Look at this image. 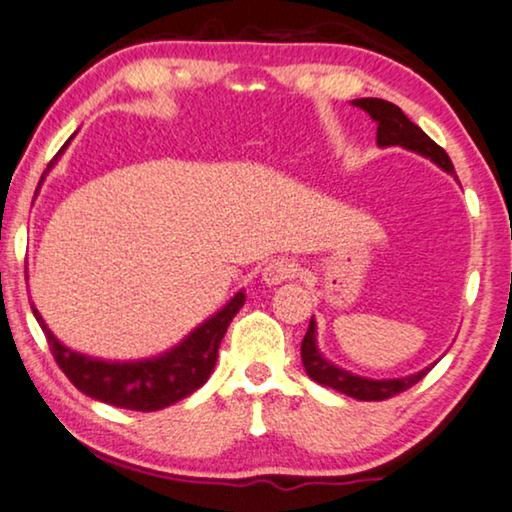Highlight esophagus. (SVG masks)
<instances>
[{
  "mask_svg": "<svg viewBox=\"0 0 512 512\" xmlns=\"http://www.w3.org/2000/svg\"><path fill=\"white\" fill-rule=\"evenodd\" d=\"M298 272V263L291 261V258H275L263 268V282L268 286H277L286 282V279H293Z\"/></svg>",
  "mask_w": 512,
  "mask_h": 512,
  "instance_id": "esophagus-1",
  "label": "esophagus"
}]
</instances>
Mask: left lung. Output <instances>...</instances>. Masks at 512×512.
<instances>
[{
  "mask_svg": "<svg viewBox=\"0 0 512 512\" xmlns=\"http://www.w3.org/2000/svg\"><path fill=\"white\" fill-rule=\"evenodd\" d=\"M352 104L361 107L377 123V144L405 146V149L417 151L422 153V156L431 158L433 163L443 167L445 172L454 174V165L443 146L433 142V139L426 135L419 125L412 123L410 118L396 107V104L380 100V97H361V100H354ZM314 333L317 331H314V319H312L310 328H307L303 338V345H300V359H303L307 375H310L314 382L340 391V394L345 396H352L356 401H387L391 396L408 391L412 384H417L431 370V368H424L422 373L401 377V380H368V377L352 375L347 373V370L333 366L331 361H326L324 356L319 354Z\"/></svg>",
  "mask_w": 512,
  "mask_h": 512,
  "instance_id": "8db88e82",
  "label": "left lung"
}]
</instances>
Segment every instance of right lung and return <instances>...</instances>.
I'll return each instance as SVG.
<instances>
[{"mask_svg":"<svg viewBox=\"0 0 512 512\" xmlns=\"http://www.w3.org/2000/svg\"><path fill=\"white\" fill-rule=\"evenodd\" d=\"M67 144L55 153V158L48 163L44 174H41V181H44L60 153L67 149ZM242 305L244 293L240 291L221 312H216L212 319H207L200 328H195L179 347L170 349V352L158 356V359L135 363H111L76 354L48 331V326L34 305L32 312L46 335L55 363H58L62 373L69 377V382L76 389L90 398H97V401L116 405V408L153 412L181 401V398L193 394L195 389H200L209 380L216 356H219L223 335H226L230 321L240 312Z\"/></svg>","mask_w":512,"mask_h":512,"instance_id":"add662e5","label":"right lung"}]
</instances>
